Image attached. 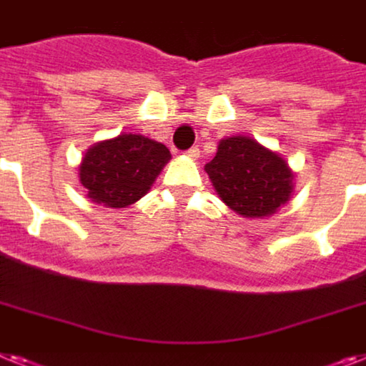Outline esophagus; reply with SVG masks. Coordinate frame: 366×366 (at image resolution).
Segmentation results:
<instances>
[{
  "label": "esophagus",
  "mask_w": 366,
  "mask_h": 366,
  "mask_svg": "<svg viewBox=\"0 0 366 366\" xmlns=\"http://www.w3.org/2000/svg\"><path fill=\"white\" fill-rule=\"evenodd\" d=\"M199 154H201V150H199V147H192L189 150H186V156L192 159H197Z\"/></svg>",
  "instance_id": "34e87169"
}]
</instances>
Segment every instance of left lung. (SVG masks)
Returning a JSON list of instances; mask_svg holds the SVG:
<instances>
[{
	"instance_id": "obj_1",
	"label": "left lung",
	"mask_w": 366,
	"mask_h": 366,
	"mask_svg": "<svg viewBox=\"0 0 366 366\" xmlns=\"http://www.w3.org/2000/svg\"><path fill=\"white\" fill-rule=\"evenodd\" d=\"M204 171L221 201L244 217L272 216L294 188L287 162L245 136L221 139Z\"/></svg>"
}]
</instances>
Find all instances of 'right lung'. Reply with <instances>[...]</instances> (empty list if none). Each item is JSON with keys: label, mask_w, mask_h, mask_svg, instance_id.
Here are the masks:
<instances>
[{"label": "right lung", "mask_w": 366, "mask_h": 366, "mask_svg": "<svg viewBox=\"0 0 366 366\" xmlns=\"http://www.w3.org/2000/svg\"><path fill=\"white\" fill-rule=\"evenodd\" d=\"M171 159L165 145L139 134H121L85 152L79 182L87 197L106 208H126L139 201Z\"/></svg>", "instance_id": "1"}]
</instances>
